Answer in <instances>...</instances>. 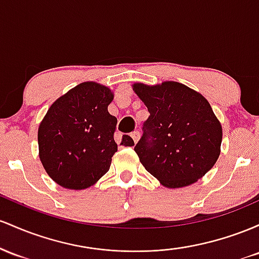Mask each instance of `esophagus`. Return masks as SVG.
I'll list each match as a JSON object with an SVG mask.
<instances>
[{
    "instance_id": "esophagus-1",
    "label": "esophagus",
    "mask_w": 259,
    "mask_h": 259,
    "mask_svg": "<svg viewBox=\"0 0 259 259\" xmlns=\"http://www.w3.org/2000/svg\"><path fill=\"white\" fill-rule=\"evenodd\" d=\"M131 137H132L133 141H135V143H137L138 139H139V132H138V131H135V132L131 133Z\"/></svg>"
}]
</instances>
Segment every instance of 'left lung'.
I'll return each instance as SVG.
<instances>
[{
	"instance_id": "8db88e82",
	"label": "left lung",
	"mask_w": 259,
	"mask_h": 259,
	"mask_svg": "<svg viewBox=\"0 0 259 259\" xmlns=\"http://www.w3.org/2000/svg\"><path fill=\"white\" fill-rule=\"evenodd\" d=\"M149 111L135 152L145 170L165 187L190 186L214 166L223 130L210 104L177 82L133 84Z\"/></svg>"
}]
</instances>
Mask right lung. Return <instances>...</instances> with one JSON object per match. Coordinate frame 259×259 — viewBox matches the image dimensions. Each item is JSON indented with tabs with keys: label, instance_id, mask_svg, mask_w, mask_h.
Returning a JSON list of instances; mask_svg holds the SVG:
<instances>
[{
	"label": "right lung",
	"instance_id": "add662e5",
	"mask_svg": "<svg viewBox=\"0 0 259 259\" xmlns=\"http://www.w3.org/2000/svg\"><path fill=\"white\" fill-rule=\"evenodd\" d=\"M114 94L95 82L78 84L57 99L37 131L42 166L56 184L84 190L109 171L117 152L114 139L117 118L107 106ZM133 145L130 136L122 144Z\"/></svg>",
	"mask_w": 259,
	"mask_h": 259
}]
</instances>
